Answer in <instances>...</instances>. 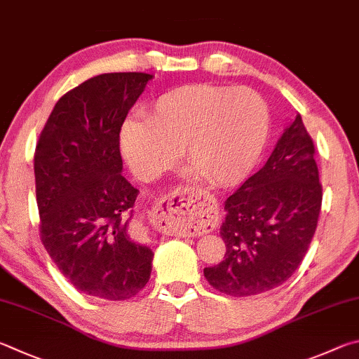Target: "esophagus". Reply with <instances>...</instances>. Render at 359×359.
<instances>
[{"label":"esophagus","instance_id":"34e87169","mask_svg":"<svg viewBox=\"0 0 359 359\" xmlns=\"http://www.w3.org/2000/svg\"><path fill=\"white\" fill-rule=\"evenodd\" d=\"M211 198L194 187H175L151 211L156 229L168 231L196 230L211 217Z\"/></svg>","mask_w":359,"mask_h":359}]
</instances>
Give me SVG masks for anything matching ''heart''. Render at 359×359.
I'll use <instances>...</instances> for the list:
<instances>
[{"label": "heart", "instance_id": "heart-1", "mask_svg": "<svg viewBox=\"0 0 359 359\" xmlns=\"http://www.w3.org/2000/svg\"><path fill=\"white\" fill-rule=\"evenodd\" d=\"M269 130L265 100L249 88L198 83L162 93L119 132V147L138 180L153 181L186 159L215 186H231L259 159Z\"/></svg>", "mask_w": 359, "mask_h": 359}]
</instances>
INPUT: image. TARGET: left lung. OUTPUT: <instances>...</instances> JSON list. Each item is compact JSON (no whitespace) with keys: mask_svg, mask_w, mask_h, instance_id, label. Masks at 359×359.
Wrapping results in <instances>:
<instances>
[{"mask_svg":"<svg viewBox=\"0 0 359 359\" xmlns=\"http://www.w3.org/2000/svg\"><path fill=\"white\" fill-rule=\"evenodd\" d=\"M316 148L301 115L280 135L265 165L225 200L224 260L203 269L230 297H250L284 284L316 233L322 184Z\"/></svg>","mask_w":359,"mask_h":359,"instance_id":"obj_1","label":"left lung"}]
</instances>
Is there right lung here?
Listing matches in <instances>:
<instances>
[{"mask_svg":"<svg viewBox=\"0 0 359 359\" xmlns=\"http://www.w3.org/2000/svg\"><path fill=\"white\" fill-rule=\"evenodd\" d=\"M153 79L100 74L67 91L34 153L41 240L67 282L90 297L124 301L151 276L153 250L130 236L138 191L121 175L119 130Z\"/></svg>","mask_w":359,"mask_h":359,"instance_id":"obj_1","label":"right lung"}]
</instances>
